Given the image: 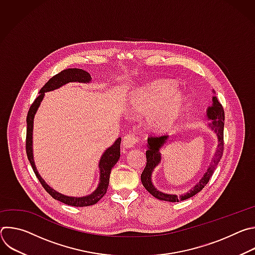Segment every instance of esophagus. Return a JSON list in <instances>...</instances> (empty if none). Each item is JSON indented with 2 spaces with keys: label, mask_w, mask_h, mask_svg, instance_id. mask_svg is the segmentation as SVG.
<instances>
[{
  "label": "esophagus",
  "mask_w": 255,
  "mask_h": 255,
  "mask_svg": "<svg viewBox=\"0 0 255 255\" xmlns=\"http://www.w3.org/2000/svg\"><path fill=\"white\" fill-rule=\"evenodd\" d=\"M138 142V138L134 134H127L124 136L122 145L125 148H132L135 146V144Z\"/></svg>",
  "instance_id": "esophagus-1"
}]
</instances>
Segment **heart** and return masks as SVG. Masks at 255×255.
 <instances>
[{"label":"heart","mask_w":255,"mask_h":255,"mask_svg":"<svg viewBox=\"0 0 255 255\" xmlns=\"http://www.w3.org/2000/svg\"><path fill=\"white\" fill-rule=\"evenodd\" d=\"M175 86L168 82H154L138 89L130 102L133 114L151 112L148 125L157 131L171 128L186 111L188 98L174 92Z\"/></svg>","instance_id":"1"}]
</instances>
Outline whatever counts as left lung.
Masks as SVG:
<instances>
[{
  "label": "left lung",
  "mask_w": 255,
  "mask_h": 255,
  "mask_svg": "<svg viewBox=\"0 0 255 255\" xmlns=\"http://www.w3.org/2000/svg\"><path fill=\"white\" fill-rule=\"evenodd\" d=\"M213 93L215 94V91L213 90ZM207 119L211 121L209 123V128L216 134L218 145L216 147L215 154L211 160V163L202 176V178L199 180L192 189H190L187 193L181 194V195H174V194H165L159 190H157L153 183H152V173L155 169V167L161 162V152L160 149L164 146V144H167L169 141V136L164 135L160 137H149L147 139V147L146 150V166H145L143 172L141 173V181L144 188L146 189L154 198L160 200V201H167V202H179V201H185L187 199L192 198L199 192H201L204 187L208 184L209 179L211 178L213 172L215 171L218 162L220 161L223 149H224V110L222 105L218 101L216 96H213L212 98V105L208 107L206 111Z\"/></svg>",
  "instance_id": "1"
}]
</instances>
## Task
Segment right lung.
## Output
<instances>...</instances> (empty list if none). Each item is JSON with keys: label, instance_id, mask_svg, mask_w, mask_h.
I'll return each instance as SVG.
<instances>
[{"label": "right lung", "instance_id": "add662e5", "mask_svg": "<svg viewBox=\"0 0 255 255\" xmlns=\"http://www.w3.org/2000/svg\"><path fill=\"white\" fill-rule=\"evenodd\" d=\"M92 82V77L88 71L83 70L81 68H67L59 74L52 77L40 90L39 96L35 99L33 104L31 105L28 115H27V134H26V152L28 159L31 163V166L41 183L42 187L45 189V191L55 200L60 201L63 204L75 206V207H87L97 204L107 193L109 181H110V173L113 166L117 163L118 159L120 158V143L121 138H117L116 141L111 145L110 147H108L104 153L102 154L100 161H99V169H100V178L99 184L97 189L91 193L90 195L84 196V197H70L65 196L63 194H60L56 192L54 189H52L50 186L46 184V181L41 177L39 174L37 168H36L35 162H34V156H33V123H34V117L36 112H37L38 108L45 96V93L51 92L54 90L59 89L60 87L68 84V83H83V84H89Z\"/></svg>", "mask_w": 255, "mask_h": 255}]
</instances>
